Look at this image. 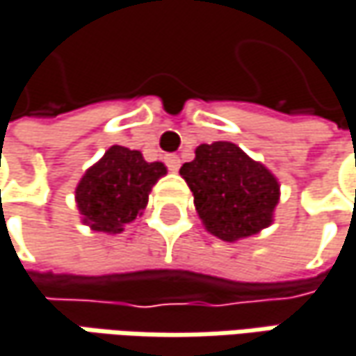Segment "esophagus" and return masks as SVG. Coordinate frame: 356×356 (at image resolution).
I'll return each mask as SVG.
<instances>
[{
	"label": "esophagus",
	"instance_id": "obj_1",
	"mask_svg": "<svg viewBox=\"0 0 356 356\" xmlns=\"http://www.w3.org/2000/svg\"><path fill=\"white\" fill-rule=\"evenodd\" d=\"M165 163H167L169 171H179V167H181V159H179V155H167V157H165Z\"/></svg>",
	"mask_w": 356,
	"mask_h": 356
}]
</instances>
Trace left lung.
Masks as SVG:
<instances>
[{
  "label": "left lung",
  "mask_w": 356,
  "mask_h": 356,
  "mask_svg": "<svg viewBox=\"0 0 356 356\" xmlns=\"http://www.w3.org/2000/svg\"><path fill=\"white\" fill-rule=\"evenodd\" d=\"M179 173L193 191L195 209L207 232L220 240L248 238L272 223L280 185L238 145L227 140L199 145L195 159Z\"/></svg>",
  "instance_id": "obj_1"
}]
</instances>
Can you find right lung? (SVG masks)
I'll return each mask as SVG.
<instances>
[{"mask_svg": "<svg viewBox=\"0 0 356 356\" xmlns=\"http://www.w3.org/2000/svg\"><path fill=\"white\" fill-rule=\"evenodd\" d=\"M165 173L163 163H147L138 151L111 147L76 187L84 223L95 232H122L145 209L153 185Z\"/></svg>", "mask_w": 356, "mask_h": 356, "instance_id": "add662e5", "label": "right lung"}]
</instances>
